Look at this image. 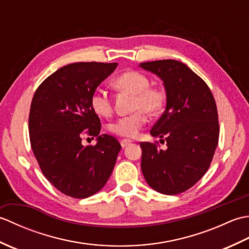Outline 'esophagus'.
I'll use <instances>...</instances> for the list:
<instances>
[{
	"label": "esophagus",
	"mask_w": 249,
	"mask_h": 249,
	"mask_svg": "<svg viewBox=\"0 0 249 249\" xmlns=\"http://www.w3.org/2000/svg\"><path fill=\"white\" fill-rule=\"evenodd\" d=\"M131 143V140H129V139H123L121 141V145H122V147H126L127 146L128 144H130Z\"/></svg>",
	"instance_id": "34e87169"
}]
</instances>
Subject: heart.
Segmentation results:
<instances>
[{
    "instance_id": "obj_1",
    "label": "heart",
    "mask_w": 249,
    "mask_h": 249,
    "mask_svg": "<svg viewBox=\"0 0 249 249\" xmlns=\"http://www.w3.org/2000/svg\"><path fill=\"white\" fill-rule=\"evenodd\" d=\"M114 87L120 91L133 94L136 112L122 116L109 125V130L121 137L133 138L146 123V112L156 113L165 103V93L160 88L150 87V79L144 73L128 71L114 80ZM91 107L95 113L108 118L112 113V103L104 89H96L91 96Z\"/></svg>"
}]
</instances>
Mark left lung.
<instances>
[{
	"label": "left lung",
	"mask_w": 249,
	"mask_h": 249,
	"mask_svg": "<svg viewBox=\"0 0 249 249\" xmlns=\"http://www.w3.org/2000/svg\"><path fill=\"white\" fill-rule=\"evenodd\" d=\"M160 77L166 89V110L150 134L165 138L167 149L141 142V170L146 183L163 195L193 187L208 171L218 143L216 103L206 83L176 60L140 63Z\"/></svg>",
	"instance_id": "1"
}]
</instances>
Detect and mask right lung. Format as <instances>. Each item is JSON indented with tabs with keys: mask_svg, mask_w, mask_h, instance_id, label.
<instances>
[{
	"mask_svg": "<svg viewBox=\"0 0 249 249\" xmlns=\"http://www.w3.org/2000/svg\"><path fill=\"white\" fill-rule=\"evenodd\" d=\"M118 66L116 63H72L54 71L32 99L31 146L46 178L66 196L84 199L98 193L121 150L114 137L99 135L100 120L91 96ZM98 137L94 147L82 145V131Z\"/></svg>",
	"mask_w": 249,
	"mask_h": 249,
	"instance_id": "1",
	"label": "right lung"
}]
</instances>
